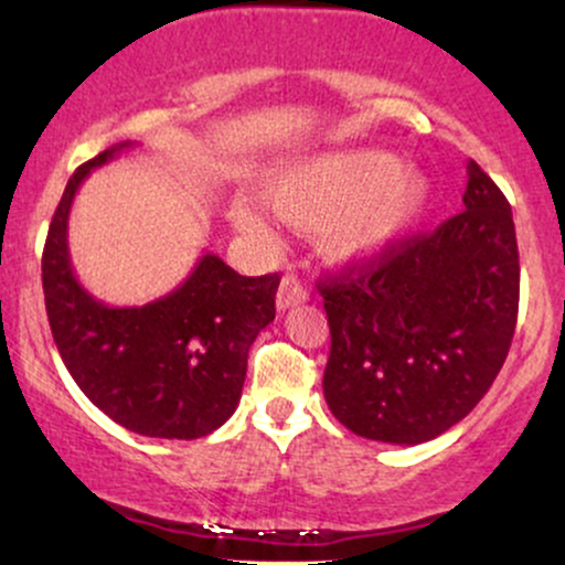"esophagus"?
Segmentation results:
<instances>
[{"label": "esophagus", "instance_id": "1", "mask_svg": "<svg viewBox=\"0 0 565 565\" xmlns=\"http://www.w3.org/2000/svg\"><path fill=\"white\" fill-rule=\"evenodd\" d=\"M305 300H308V289H305V284L300 281V278L284 276L281 287H278V295H276L278 308L287 310V308H291V305H300Z\"/></svg>", "mask_w": 565, "mask_h": 565}]
</instances>
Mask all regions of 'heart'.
<instances>
[{
	"label": "heart",
	"mask_w": 565,
	"mask_h": 565,
	"mask_svg": "<svg viewBox=\"0 0 565 565\" xmlns=\"http://www.w3.org/2000/svg\"><path fill=\"white\" fill-rule=\"evenodd\" d=\"M265 199L287 223L316 228L327 257L364 263L391 249L423 217L430 180L387 151L348 148L284 167L265 185ZM233 223L252 236L268 233L246 201L233 204Z\"/></svg>",
	"instance_id": "heart-1"
}]
</instances>
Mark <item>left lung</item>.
Segmentation results:
<instances>
[{"label": "left lung", "instance_id": "8db88e82", "mask_svg": "<svg viewBox=\"0 0 565 565\" xmlns=\"http://www.w3.org/2000/svg\"><path fill=\"white\" fill-rule=\"evenodd\" d=\"M462 201L436 231L319 281L332 332L323 398L355 436L438 438L508 359L521 291L512 210L476 161Z\"/></svg>", "mask_w": 565, "mask_h": 565}]
</instances>
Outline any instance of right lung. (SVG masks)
<instances>
[{
	"instance_id": "right-lung-1",
	"label": "right lung",
	"mask_w": 565,
	"mask_h": 565,
	"mask_svg": "<svg viewBox=\"0 0 565 565\" xmlns=\"http://www.w3.org/2000/svg\"><path fill=\"white\" fill-rule=\"evenodd\" d=\"M116 142L71 174L42 252L50 329L63 364L103 414L148 438L210 436L236 412L255 337L276 319L278 274L238 276L204 255L167 297L111 308L76 281L68 212L89 170L119 157Z\"/></svg>"
}]
</instances>
